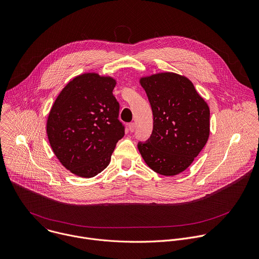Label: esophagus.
Segmentation results:
<instances>
[{"mask_svg": "<svg viewBox=\"0 0 259 259\" xmlns=\"http://www.w3.org/2000/svg\"><path fill=\"white\" fill-rule=\"evenodd\" d=\"M128 128H129L130 132H134V131H135V124H134V123H130V124L128 125Z\"/></svg>", "mask_w": 259, "mask_h": 259, "instance_id": "esophagus-1", "label": "esophagus"}]
</instances>
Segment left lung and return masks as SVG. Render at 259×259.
I'll use <instances>...</instances> for the list:
<instances>
[{"instance_id":"left-lung-1","label":"left lung","mask_w":259,"mask_h":259,"mask_svg":"<svg viewBox=\"0 0 259 259\" xmlns=\"http://www.w3.org/2000/svg\"><path fill=\"white\" fill-rule=\"evenodd\" d=\"M148 98L153 129L137 146L146 164L162 176L185 170L209 136V108L193 83L175 73H158L140 79Z\"/></svg>"}]
</instances>
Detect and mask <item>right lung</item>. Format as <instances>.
Returning a JSON list of instances; mask_svg holds the SVG:
<instances>
[{
  "instance_id": "right-lung-1",
  "label": "right lung",
  "mask_w": 259,
  "mask_h": 259,
  "mask_svg": "<svg viewBox=\"0 0 259 259\" xmlns=\"http://www.w3.org/2000/svg\"><path fill=\"white\" fill-rule=\"evenodd\" d=\"M116 80L97 73L71 80L56 99L47 122L51 147L71 173L92 178L111 161L125 127L113 95Z\"/></svg>"
}]
</instances>
